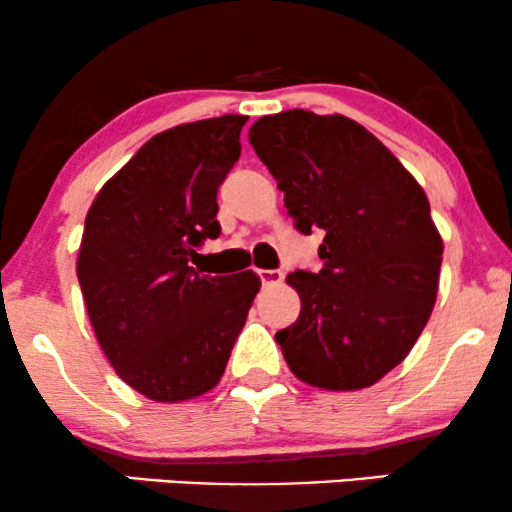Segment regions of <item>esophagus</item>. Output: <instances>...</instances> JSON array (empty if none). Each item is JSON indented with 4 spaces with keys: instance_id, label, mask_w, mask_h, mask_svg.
<instances>
[{
    "instance_id": "esophagus-1",
    "label": "esophagus",
    "mask_w": 512,
    "mask_h": 512,
    "mask_svg": "<svg viewBox=\"0 0 512 512\" xmlns=\"http://www.w3.org/2000/svg\"><path fill=\"white\" fill-rule=\"evenodd\" d=\"M258 277H261L263 285H277V282H282V270H258Z\"/></svg>"
}]
</instances>
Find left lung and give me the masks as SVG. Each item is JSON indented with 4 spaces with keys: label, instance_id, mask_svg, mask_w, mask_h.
Listing matches in <instances>:
<instances>
[{
    "label": "left lung",
    "instance_id": "8db88e82",
    "mask_svg": "<svg viewBox=\"0 0 512 512\" xmlns=\"http://www.w3.org/2000/svg\"><path fill=\"white\" fill-rule=\"evenodd\" d=\"M249 142L294 227L323 230L320 273L294 270L301 313L275 334L289 370L327 391L372 387L408 356L437 301L444 242L418 180L361 123L294 109Z\"/></svg>",
    "mask_w": 512,
    "mask_h": 512
}]
</instances>
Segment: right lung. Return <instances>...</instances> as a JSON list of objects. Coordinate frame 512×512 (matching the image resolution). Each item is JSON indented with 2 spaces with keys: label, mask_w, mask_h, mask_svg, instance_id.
Listing matches in <instances>:
<instances>
[{
  "label": "right lung",
  "mask_w": 512,
  "mask_h": 512,
  "mask_svg": "<svg viewBox=\"0 0 512 512\" xmlns=\"http://www.w3.org/2000/svg\"><path fill=\"white\" fill-rule=\"evenodd\" d=\"M246 121L220 116L159 132L87 211L75 270L92 330L116 375L151 401L216 387L261 289L254 270L189 266L197 246L220 235L216 194Z\"/></svg>",
  "instance_id": "1"
}]
</instances>
